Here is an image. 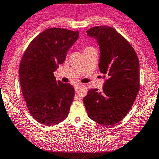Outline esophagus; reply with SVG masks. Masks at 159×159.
Instances as JSON below:
<instances>
[{
    "instance_id": "34e87169",
    "label": "esophagus",
    "mask_w": 159,
    "mask_h": 159,
    "mask_svg": "<svg viewBox=\"0 0 159 159\" xmlns=\"http://www.w3.org/2000/svg\"><path fill=\"white\" fill-rule=\"evenodd\" d=\"M80 84H76V85H75V86H74V89H75V91H76V92H77V90H78V89H79V87H80Z\"/></svg>"
}]
</instances>
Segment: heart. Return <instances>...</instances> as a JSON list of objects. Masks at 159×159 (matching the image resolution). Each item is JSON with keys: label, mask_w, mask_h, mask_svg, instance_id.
Returning <instances> with one entry per match:
<instances>
[{"label": "heart", "mask_w": 159, "mask_h": 159, "mask_svg": "<svg viewBox=\"0 0 159 159\" xmlns=\"http://www.w3.org/2000/svg\"><path fill=\"white\" fill-rule=\"evenodd\" d=\"M92 48V47H89V46H87V47L85 48H84V50H85V49H88V48Z\"/></svg>", "instance_id": "obj_1"}]
</instances>
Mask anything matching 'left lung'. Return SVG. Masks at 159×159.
<instances>
[{"label": "left lung", "instance_id": "1", "mask_svg": "<svg viewBox=\"0 0 159 159\" xmlns=\"http://www.w3.org/2000/svg\"><path fill=\"white\" fill-rule=\"evenodd\" d=\"M86 33L99 45L98 67L106 80L102 91L90 89L83 102L92 120L112 126L127 115L137 96L139 59L129 42L111 27L95 26Z\"/></svg>", "mask_w": 159, "mask_h": 159}]
</instances>
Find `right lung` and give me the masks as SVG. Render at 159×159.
Segmentation results:
<instances>
[{
    "label": "right lung",
    "mask_w": 159,
    "mask_h": 159,
    "mask_svg": "<svg viewBox=\"0 0 159 159\" xmlns=\"http://www.w3.org/2000/svg\"><path fill=\"white\" fill-rule=\"evenodd\" d=\"M79 32L50 28L30 42L20 64V81L27 108L46 126L65 120L74 97L70 83L56 81L54 72L62 64Z\"/></svg>",
    "instance_id": "right-lung-1"
}]
</instances>
